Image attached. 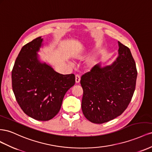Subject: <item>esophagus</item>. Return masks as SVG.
Wrapping results in <instances>:
<instances>
[{
  "label": "esophagus",
  "mask_w": 152,
  "mask_h": 152,
  "mask_svg": "<svg viewBox=\"0 0 152 152\" xmlns=\"http://www.w3.org/2000/svg\"><path fill=\"white\" fill-rule=\"evenodd\" d=\"M80 76L78 75H76V77H75V80H76V83H80Z\"/></svg>",
  "instance_id": "1"
}]
</instances>
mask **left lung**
Here are the masks:
<instances>
[{
	"mask_svg": "<svg viewBox=\"0 0 152 152\" xmlns=\"http://www.w3.org/2000/svg\"><path fill=\"white\" fill-rule=\"evenodd\" d=\"M118 56L111 66L99 64L81 77V109L85 118L103 124L123 113L136 88L137 72L130 49L120 42Z\"/></svg>",
	"mask_w": 152,
	"mask_h": 152,
	"instance_id": "1",
	"label": "left lung"
}]
</instances>
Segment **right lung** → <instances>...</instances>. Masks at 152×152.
I'll return each instance as SVG.
<instances>
[{"mask_svg":"<svg viewBox=\"0 0 152 152\" xmlns=\"http://www.w3.org/2000/svg\"><path fill=\"white\" fill-rule=\"evenodd\" d=\"M42 41L39 37L22 47L11 77L12 90L21 109L34 119L47 121L60 111L65 94L75 84V76L61 75L40 62L37 53Z\"/></svg>","mask_w":152,"mask_h":152,"instance_id":"obj_1","label":"right lung"}]
</instances>
